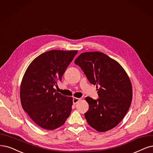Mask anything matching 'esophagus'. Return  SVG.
I'll return each mask as SVG.
<instances>
[{
    "instance_id": "34e87169",
    "label": "esophagus",
    "mask_w": 153,
    "mask_h": 153,
    "mask_svg": "<svg viewBox=\"0 0 153 153\" xmlns=\"http://www.w3.org/2000/svg\"><path fill=\"white\" fill-rule=\"evenodd\" d=\"M79 100H80L79 98H73V104H74V105L77 104V103L79 102Z\"/></svg>"
}]
</instances>
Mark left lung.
I'll return each mask as SVG.
<instances>
[{
  "label": "left lung",
  "instance_id": "left-lung-1",
  "mask_svg": "<svg viewBox=\"0 0 153 153\" xmlns=\"http://www.w3.org/2000/svg\"><path fill=\"white\" fill-rule=\"evenodd\" d=\"M74 63L98 89L99 98L86 97L89 109L84 117L98 132L116 127L126 115L132 100V88L126 71L116 60L99 52L81 53Z\"/></svg>",
  "mask_w": 153,
  "mask_h": 153
}]
</instances>
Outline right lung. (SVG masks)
I'll return each mask as SVG.
<instances>
[{"label": "right lung", "mask_w": 153, "mask_h": 153, "mask_svg": "<svg viewBox=\"0 0 153 153\" xmlns=\"http://www.w3.org/2000/svg\"><path fill=\"white\" fill-rule=\"evenodd\" d=\"M77 50H50L39 55L27 68L20 88L23 110L32 120L46 130L62 126L69 117L72 98L56 91L54 86L62 77Z\"/></svg>", "instance_id": "obj_1"}]
</instances>
